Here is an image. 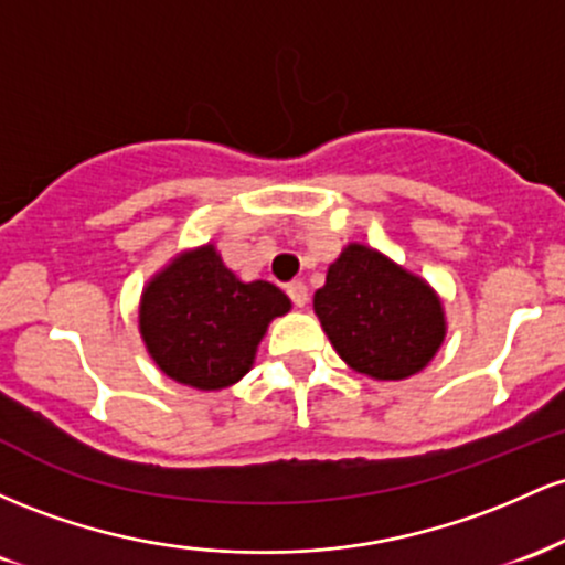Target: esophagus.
Listing matches in <instances>:
<instances>
[{
  "mask_svg": "<svg viewBox=\"0 0 565 565\" xmlns=\"http://www.w3.org/2000/svg\"><path fill=\"white\" fill-rule=\"evenodd\" d=\"M288 296H290V301L296 303V307L299 309H303L307 307V301H309V290H307V285H303L301 280H294V282H288Z\"/></svg>",
  "mask_w": 565,
  "mask_h": 565,
  "instance_id": "obj_1",
  "label": "esophagus"
}]
</instances>
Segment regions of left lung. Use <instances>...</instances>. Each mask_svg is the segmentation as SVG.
I'll use <instances>...</instances> for the list:
<instances>
[{
	"label": "left lung",
	"mask_w": 565,
	"mask_h": 565,
	"mask_svg": "<svg viewBox=\"0 0 565 565\" xmlns=\"http://www.w3.org/2000/svg\"><path fill=\"white\" fill-rule=\"evenodd\" d=\"M312 303L339 358L376 382L424 371L446 341V309L433 285L363 243L344 245Z\"/></svg>",
	"instance_id": "8db88e82"
}]
</instances>
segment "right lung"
I'll return each instance as SVG.
<instances>
[{
    "mask_svg": "<svg viewBox=\"0 0 565 565\" xmlns=\"http://www.w3.org/2000/svg\"><path fill=\"white\" fill-rule=\"evenodd\" d=\"M290 299L266 280L243 282L213 243L175 253L143 285L138 331L168 379L202 392L237 384Z\"/></svg>",
    "mask_w": 565,
    "mask_h": 565,
    "instance_id": "1",
    "label": "right lung"
}]
</instances>
